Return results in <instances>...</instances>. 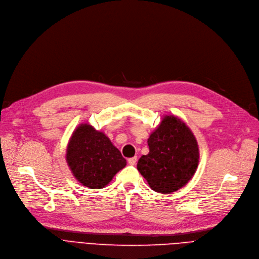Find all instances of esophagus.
<instances>
[{
  "mask_svg": "<svg viewBox=\"0 0 259 259\" xmlns=\"http://www.w3.org/2000/svg\"><path fill=\"white\" fill-rule=\"evenodd\" d=\"M137 160H138V158H137V157H133V158H130V159L127 160V162H128L130 165H135L136 162H137Z\"/></svg>",
  "mask_w": 259,
  "mask_h": 259,
  "instance_id": "obj_1",
  "label": "esophagus"
}]
</instances>
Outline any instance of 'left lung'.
<instances>
[{"mask_svg": "<svg viewBox=\"0 0 259 259\" xmlns=\"http://www.w3.org/2000/svg\"><path fill=\"white\" fill-rule=\"evenodd\" d=\"M149 153L142 156L137 168L150 188L170 193L185 186L193 177L200 153L190 128L176 116H165L147 140Z\"/></svg>", "mask_w": 259, "mask_h": 259, "instance_id": "left-lung-1", "label": "left lung"}]
</instances>
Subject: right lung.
Instances as JSON below:
<instances>
[{
  "instance_id": "add662e5",
  "label": "right lung",
  "mask_w": 259,
  "mask_h": 259,
  "mask_svg": "<svg viewBox=\"0 0 259 259\" xmlns=\"http://www.w3.org/2000/svg\"><path fill=\"white\" fill-rule=\"evenodd\" d=\"M66 160L75 179L91 189L108 185L126 165V160L108 137L88 123L79 124L73 132Z\"/></svg>"
}]
</instances>
